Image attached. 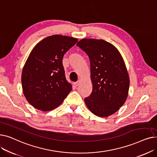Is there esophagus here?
Segmentation results:
<instances>
[{"label": "esophagus", "instance_id": "1", "mask_svg": "<svg viewBox=\"0 0 157 157\" xmlns=\"http://www.w3.org/2000/svg\"><path fill=\"white\" fill-rule=\"evenodd\" d=\"M79 84H80V81H78L74 82V85H75L76 86H78Z\"/></svg>", "mask_w": 157, "mask_h": 157}]
</instances>
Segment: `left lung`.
<instances>
[{"instance_id":"obj_1","label":"left lung","mask_w":157,"mask_h":157,"mask_svg":"<svg viewBox=\"0 0 157 157\" xmlns=\"http://www.w3.org/2000/svg\"><path fill=\"white\" fill-rule=\"evenodd\" d=\"M76 45L90 62L93 90L85 98V104L96 116L109 117L124 104L128 96L130 80L124 60L117 48L103 39H83Z\"/></svg>"}]
</instances>
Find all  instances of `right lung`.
<instances>
[{"mask_svg":"<svg viewBox=\"0 0 157 157\" xmlns=\"http://www.w3.org/2000/svg\"><path fill=\"white\" fill-rule=\"evenodd\" d=\"M78 40L53 35L40 41L32 50L22 71L21 85L27 101L35 108L51 111L72 90L65 78L62 59Z\"/></svg>","mask_w":157,"mask_h":157,"instance_id":"right-lung-1","label":"right lung"}]
</instances>
